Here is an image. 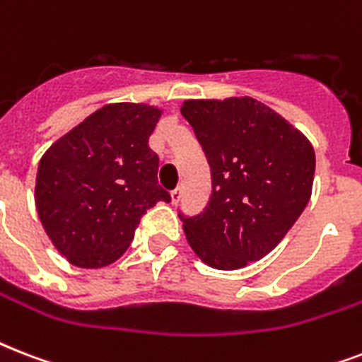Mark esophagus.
I'll list each match as a JSON object with an SVG mask.
<instances>
[{"label": "esophagus", "mask_w": 362, "mask_h": 362, "mask_svg": "<svg viewBox=\"0 0 362 362\" xmlns=\"http://www.w3.org/2000/svg\"><path fill=\"white\" fill-rule=\"evenodd\" d=\"M182 199V187H176L175 192H170V203L178 204Z\"/></svg>", "instance_id": "obj_1"}]
</instances>
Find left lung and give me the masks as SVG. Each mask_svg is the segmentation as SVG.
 I'll return each instance as SVG.
<instances>
[{"label":"left lung","instance_id":"left-lung-1","mask_svg":"<svg viewBox=\"0 0 362 362\" xmlns=\"http://www.w3.org/2000/svg\"><path fill=\"white\" fill-rule=\"evenodd\" d=\"M180 112L212 173V195L203 212L180 214L186 238L212 269H242L272 252L306 209L314 148L253 98L189 99Z\"/></svg>","mask_w":362,"mask_h":362}]
</instances>
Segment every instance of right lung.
Returning <instances> with one entry per match:
<instances>
[{
	"label": "right lung",
	"mask_w": 362,
	"mask_h": 362,
	"mask_svg": "<svg viewBox=\"0 0 362 362\" xmlns=\"http://www.w3.org/2000/svg\"><path fill=\"white\" fill-rule=\"evenodd\" d=\"M161 109L105 105L48 148L39 161L35 206L48 238L71 264L99 269L129 247L142 214L170 195L158 186L148 139Z\"/></svg>",
	"instance_id": "obj_1"
}]
</instances>
